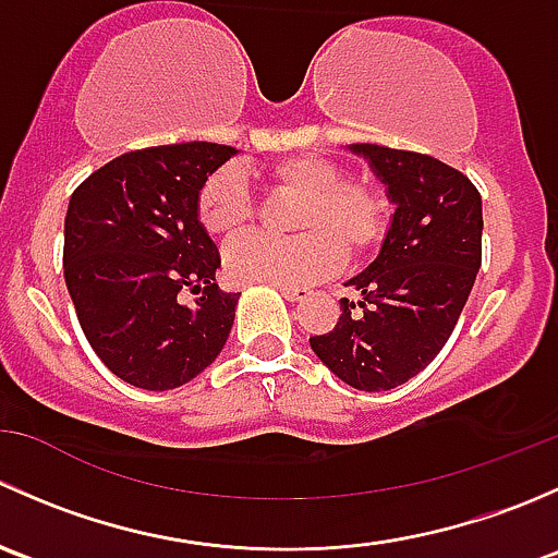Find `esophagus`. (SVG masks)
I'll use <instances>...</instances> for the list:
<instances>
[{"instance_id":"esophagus-1","label":"esophagus","mask_w":558,"mask_h":558,"mask_svg":"<svg viewBox=\"0 0 558 558\" xmlns=\"http://www.w3.org/2000/svg\"><path fill=\"white\" fill-rule=\"evenodd\" d=\"M278 291L291 302H302L311 296V289H305V286H278Z\"/></svg>"}]
</instances>
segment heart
I'll use <instances>...</instances> for the list:
<instances>
[{
    "mask_svg": "<svg viewBox=\"0 0 558 558\" xmlns=\"http://www.w3.org/2000/svg\"><path fill=\"white\" fill-rule=\"evenodd\" d=\"M267 191L296 196L291 229L296 238L264 234L238 240L223 253L234 283L300 286L324 280L340 258L359 262L386 240L391 227V199L367 178H345L337 161L320 156H289L258 172ZM196 218L216 240L243 234L256 218V202L232 167L210 172L196 191Z\"/></svg>",
    "mask_w": 558,
    "mask_h": 558,
    "instance_id": "heart-1",
    "label": "heart"
}]
</instances>
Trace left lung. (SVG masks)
Here are the masks:
<instances>
[{
	"instance_id": "1",
	"label": "left lung",
	"mask_w": 558,
	"mask_h": 558,
	"mask_svg": "<svg viewBox=\"0 0 558 558\" xmlns=\"http://www.w3.org/2000/svg\"><path fill=\"white\" fill-rule=\"evenodd\" d=\"M397 205L380 256L348 280L340 320L315 356L359 391L408 384L442 351L481 269V194L464 172L415 150L356 143Z\"/></svg>"
}]
</instances>
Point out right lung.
<instances>
[{
    "mask_svg": "<svg viewBox=\"0 0 558 558\" xmlns=\"http://www.w3.org/2000/svg\"><path fill=\"white\" fill-rule=\"evenodd\" d=\"M234 154L218 143L132 150L72 191L66 289L88 345L126 384L178 388L227 345L238 294L218 289L221 253L196 218V191Z\"/></svg>",
    "mask_w": 558,
    "mask_h": 558,
    "instance_id": "right-lung-1",
    "label": "right lung"
}]
</instances>
